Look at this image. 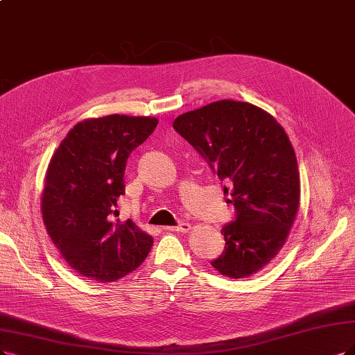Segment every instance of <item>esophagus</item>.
Returning <instances> with one entry per match:
<instances>
[{
    "label": "esophagus",
    "instance_id": "obj_1",
    "mask_svg": "<svg viewBox=\"0 0 355 355\" xmlns=\"http://www.w3.org/2000/svg\"><path fill=\"white\" fill-rule=\"evenodd\" d=\"M165 230L168 231H174V232H189L191 230V225L187 224V222H184V224H180L177 227H166Z\"/></svg>",
    "mask_w": 355,
    "mask_h": 355
}]
</instances>
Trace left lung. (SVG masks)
<instances>
[{
    "label": "left lung",
    "instance_id": "left-lung-1",
    "mask_svg": "<svg viewBox=\"0 0 355 355\" xmlns=\"http://www.w3.org/2000/svg\"><path fill=\"white\" fill-rule=\"evenodd\" d=\"M173 127L231 184L228 202L237 216L222 228L225 250L211 265L231 279L252 277L279 253L298 211L300 173L290 139L269 112L231 99L182 114Z\"/></svg>",
    "mask_w": 355,
    "mask_h": 355
}]
</instances>
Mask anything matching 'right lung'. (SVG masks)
Segmentation results:
<instances>
[{
  "instance_id": "right-lung-1",
  "label": "right lung",
  "mask_w": 355,
  "mask_h": 355,
  "mask_svg": "<svg viewBox=\"0 0 355 355\" xmlns=\"http://www.w3.org/2000/svg\"><path fill=\"white\" fill-rule=\"evenodd\" d=\"M157 125L155 116L112 114L77 123L52 155L41 212L69 266L96 282H114L139 268L153 239L133 220H112L125 193L130 153Z\"/></svg>"
}]
</instances>
